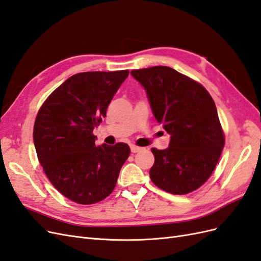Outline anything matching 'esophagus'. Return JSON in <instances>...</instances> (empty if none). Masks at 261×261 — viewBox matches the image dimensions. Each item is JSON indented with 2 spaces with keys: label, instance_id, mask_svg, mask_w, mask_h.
<instances>
[{
  "label": "esophagus",
  "instance_id": "34e87169",
  "mask_svg": "<svg viewBox=\"0 0 261 261\" xmlns=\"http://www.w3.org/2000/svg\"><path fill=\"white\" fill-rule=\"evenodd\" d=\"M139 150H141V148H140V147H137V146H135V145H132V146H130V151H132L133 153H136V152H138Z\"/></svg>",
  "mask_w": 261,
  "mask_h": 261
}]
</instances>
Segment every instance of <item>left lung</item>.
<instances>
[{"instance_id":"1","label":"left lung","mask_w":261,"mask_h":261,"mask_svg":"<svg viewBox=\"0 0 261 261\" xmlns=\"http://www.w3.org/2000/svg\"><path fill=\"white\" fill-rule=\"evenodd\" d=\"M130 75L144 87L156 122L171 135L167 149H151L150 178L171 194L194 192L212 174L224 147L215 101L200 84L168 66Z\"/></svg>"}]
</instances>
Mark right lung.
<instances>
[{
  "label": "right lung",
  "mask_w": 261,
  "mask_h": 261,
  "mask_svg": "<svg viewBox=\"0 0 261 261\" xmlns=\"http://www.w3.org/2000/svg\"><path fill=\"white\" fill-rule=\"evenodd\" d=\"M128 70L73 75L39 110L34 127L37 155L52 185L81 204L96 203L113 192L128 145L96 146L92 132Z\"/></svg>",
  "instance_id": "obj_1"
}]
</instances>
